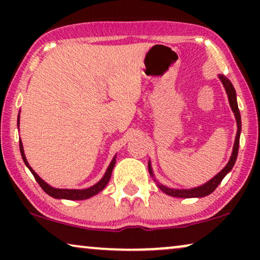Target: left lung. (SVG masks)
<instances>
[{
	"label": "left lung",
	"instance_id": "1",
	"mask_svg": "<svg viewBox=\"0 0 260 260\" xmlns=\"http://www.w3.org/2000/svg\"><path fill=\"white\" fill-rule=\"evenodd\" d=\"M219 78H220V80H221L223 87H225L227 95H229V102H230L231 109H232L234 116H236V120H237L238 131H237L236 141H234L232 155H231L230 161L226 165L225 168H223L219 174H216V175L213 177L212 180H209L207 183L202 184V186H200V187L191 188V189H173V188H168V187L163 186V184H161V183H157L159 189H161L162 191H165L166 194L170 195V197H174V198H204V197H207V195H209L215 190V188L219 186L223 177H225L227 174H229L231 170H232L234 163H236V159H237V156H238V149H239L240 133H241L240 112H239V109H238L236 90H234L232 83H231V81L223 76H219ZM148 168H149V173H150V175L154 176V174H152L150 162H149Z\"/></svg>",
	"mask_w": 260,
	"mask_h": 260
}]
</instances>
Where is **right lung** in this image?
<instances>
[{
  "instance_id": "obj_1",
  "label": "right lung",
  "mask_w": 260,
  "mask_h": 260,
  "mask_svg": "<svg viewBox=\"0 0 260 260\" xmlns=\"http://www.w3.org/2000/svg\"><path fill=\"white\" fill-rule=\"evenodd\" d=\"M19 117H20V115H19ZM19 123H20V119H17V126H19ZM20 151H21V156H22L24 165L28 167V169H29L31 174H33L35 180L38 181V183L40 184V187L45 190V193H47L49 197H52V198L66 199V200H85V199H88V198L93 197V195H95V194H98L99 191H102L103 189H104V188L106 187V184L109 183L110 179H111L112 169L116 165V156H115L111 161V163H110L109 168L106 169V173L104 174V176L102 177V180L90 188H86V189H60V188H53L49 186L48 183H46L45 181L42 180L33 169H31V167L29 166V163H28L27 158H26V155H24L23 145H22V142H21V140H20Z\"/></svg>"
}]
</instances>
